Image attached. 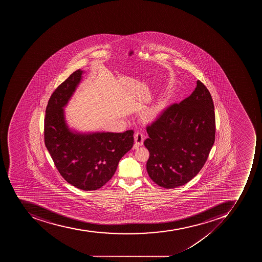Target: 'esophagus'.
I'll list each match as a JSON object with an SVG mask.
<instances>
[{
	"label": "esophagus",
	"mask_w": 262,
	"mask_h": 262,
	"mask_svg": "<svg viewBox=\"0 0 262 262\" xmlns=\"http://www.w3.org/2000/svg\"><path fill=\"white\" fill-rule=\"evenodd\" d=\"M134 140H135V147H138V146H142L143 144V141H144V135L142 132H136L134 135Z\"/></svg>",
	"instance_id": "34e87169"
}]
</instances>
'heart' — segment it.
<instances>
[{
	"instance_id": "obj_1",
	"label": "heart",
	"mask_w": 262,
	"mask_h": 262,
	"mask_svg": "<svg viewBox=\"0 0 262 262\" xmlns=\"http://www.w3.org/2000/svg\"><path fill=\"white\" fill-rule=\"evenodd\" d=\"M164 101H161L157 102L153 107L150 108V109L146 110V112L143 114V118L146 120H150L152 119L155 116H157L159 112H161V110L164 107Z\"/></svg>"
}]
</instances>
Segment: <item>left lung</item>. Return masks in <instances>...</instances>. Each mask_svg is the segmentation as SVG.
<instances>
[{
    "instance_id": "left-lung-1",
    "label": "left lung",
    "mask_w": 262,
    "mask_h": 262,
    "mask_svg": "<svg viewBox=\"0 0 262 262\" xmlns=\"http://www.w3.org/2000/svg\"><path fill=\"white\" fill-rule=\"evenodd\" d=\"M146 170L162 188H174L193 179L204 166L215 138L212 97L200 80L192 94L169 105L146 126Z\"/></svg>"
}]
</instances>
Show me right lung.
Listing matches in <instances>:
<instances>
[{
	"label": "right lung",
	"mask_w": 262,
	"mask_h": 262,
	"mask_svg": "<svg viewBox=\"0 0 262 262\" xmlns=\"http://www.w3.org/2000/svg\"><path fill=\"white\" fill-rule=\"evenodd\" d=\"M82 73L78 70L70 74L50 97L44 119V141L60 176L78 189L93 191L112 179L120 159L133 147L134 131L70 132L63 107L80 82Z\"/></svg>",
	"instance_id": "right-lung-1"
}]
</instances>
